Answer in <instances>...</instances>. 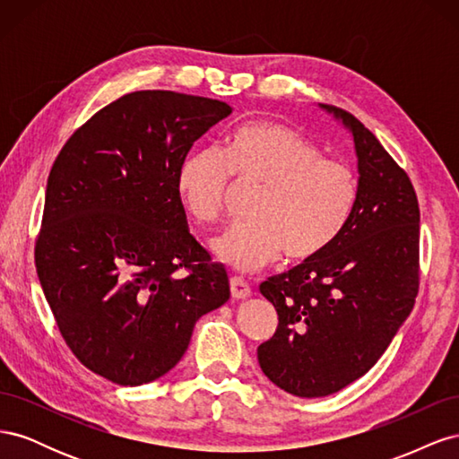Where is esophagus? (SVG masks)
<instances>
[{"label": "esophagus", "mask_w": 459, "mask_h": 459, "mask_svg": "<svg viewBox=\"0 0 459 459\" xmlns=\"http://www.w3.org/2000/svg\"><path fill=\"white\" fill-rule=\"evenodd\" d=\"M230 289H231V297L235 300H245L251 297V287H248V283L243 280V277L233 275L230 280Z\"/></svg>", "instance_id": "esophagus-1"}]
</instances>
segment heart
Returning a JSON list of instances; mask_svg holds the SVG:
<instances>
[{
	"label": "heart",
	"mask_w": 459,
	"mask_h": 459,
	"mask_svg": "<svg viewBox=\"0 0 459 459\" xmlns=\"http://www.w3.org/2000/svg\"><path fill=\"white\" fill-rule=\"evenodd\" d=\"M231 174L262 189L248 212L253 220L226 228L211 239V248L220 262L243 272L283 253L289 262L324 253L349 224L358 201L351 166L325 159L307 137L275 122L243 124L221 149L201 147L179 162L176 191L191 218H218Z\"/></svg>",
	"instance_id": "1"
}]
</instances>
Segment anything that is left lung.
Instances as JSON below:
<instances>
[{
	"mask_svg": "<svg viewBox=\"0 0 459 459\" xmlns=\"http://www.w3.org/2000/svg\"><path fill=\"white\" fill-rule=\"evenodd\" d=\"M319 108L352 135L354 212L324 253L260 285L280 324L258 346V364L300 398L337 393L377 364L420 287V204L408 174L351 113Z\"/></svg>",
	"mask_w": 459,
	"mask_h": 459,
	"instance_id": "obj_1",
	"label": "left lung"
}]
</instances>
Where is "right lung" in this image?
Listing matches in <instances>:
<instances>
[{"label": "right lung", "mask_w": 459, "mask_h": 459, "mask_svg": "<svg viewBox=\"0 0 459 459\" xmlns=\"http://www.w3.org/2000/svg\"><path fill=\"white\" fill-rule=\"evenodd\" d=\"M231 107L176 91L120 97L78 128L48 178L36 270L74 356L122 386L169 373L228 272L187 230L176 172ZM187 267L179 278L175 272Z\"/></svg>", "instance_id": "1"}]
</instances>
